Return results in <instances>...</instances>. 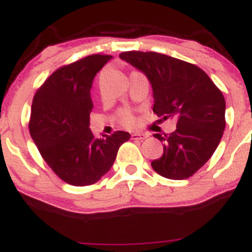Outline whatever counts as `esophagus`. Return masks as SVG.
I'll return each mask as SVG.
<instances>
[{"instance_id": "obj_1", "label": "esophagus", "mask_w": 252, "mask_h": 252, "mask_svg": "<svg viewBox=\"0 0 252 252\" xmlns=\"http://www.w3.org/2000/svg\"><path fill=\"white\" fill-rule=\"evenodd\" d=\"M146 138H147V135H145V134H139V133L131 134V139H133V140L142 141V140H145Z\"/></svg>"}]
</instances>
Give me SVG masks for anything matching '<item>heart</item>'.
Returning <instances> with one entry per match:
<instances>
[{"instance_id":"b5f03b06","label":"heart","mask_w":252,"mask_h":252,"mask_svg":"<svg viewBox=\"0 0 252 252\" xmlns=\"http://www.w3.org/2000/svg\"><path fill=\"white\" fill-rule=\"evenodd\" d=\"M121 121L126 126H133L135 124V119H134V117L129 112H123L121 114Z\"/></svg>"}]
</instances>
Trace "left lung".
Returning <instances> with one entry per match:
<instances>
[{"instance_id":"obj_1","label":"left lung","mask_w":252,"mask_h":252,"mask_svg":"<svg viewBox=\"0 0 252 252\" xmlns=\"http://www.w3.org/2000/svg\"><path fill=\"white\" fill-rule=\"evenodd\" d=\"M119 58L146 75L152 88L155 113L175 118L169 135L155 134L163 155L151 162L156 173L187 179L199 171L217 149L225 128V100L210 77L196 65L157 52L129 51Z\"/></svg>"}]
</instances>
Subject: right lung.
<instances>
[{"mask_svg": "<svg viewBox=\"0 0 252 252\" xmlns=\"http://www.w3.org/2000/svg\"><path fill=\"white\" fill-rule=\"evenodd\" d=\"M91 55L56 70L32 100L29 131L42 158L65 183L95 184L111 169L126 131L96 139L90 126V90L95 75L112 60Z\"/></svg>", "mask_w": 252, "mask_h": 252, "instance_id": "right-lung-1", "label": "right lung"}]
</instances>
